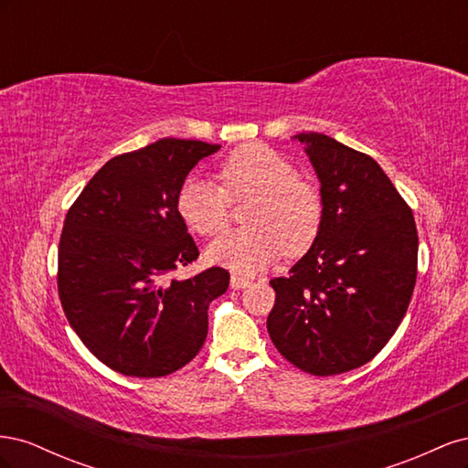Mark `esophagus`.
Returning <instances> with one entry per match:
<instances>
[{"mask_svg": "<svg viewBox=\"0 0 468 468\" xmlns=\"http://www.w3.org/2000/svg\"><path fill=\"white\" fill-rule=\"evenodd\" d=\"M250 279L248 277H242V275H238V273H234L232 277H230V287L234 289V291H239V289H246L248 285H250Z\"/></svg>", "mask_w": 468, "mask_h": 468, "instance_id": "34e87169", "label": "esophagus"}]
</instances>
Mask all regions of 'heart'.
Here are the masks:
<instances>
[{
    "label": "heart",
    "instance_id": "heart-1",
    "mask_svg": "<svg viewBox=\"0 0 468 468\" xmlns=\"http://www.w3.org/2000/svg\"><path fill=\"white\" fill-rule=\"evenodd\" d=\"M217 181L189 177L177 208L191 230L205 238L229 224L230 199H253L246 210L250 229L222 234L207 258L239 275H253L273 263L282 250L294 256L314 242L322 226V195L296 177L294 165L265 144H246L229 155Z\"/></svg>",
    "mask_w": 468,
    "mask_h": 468
}]
</instances>
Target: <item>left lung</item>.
I'll list each match as a JSON object with an SVG mask.
<instances>
[{
    "label": "left lung",
    "mask_w": 468,
    "mask_h": 468,
    "mask_svg": "<svg viewBox=\"0 0 468 468\" xmlns=\"http://www.w3.org/2000/svg\"><path fill=\"white\" fill-rule=\"evenodd\" d=\"M320 179L314 244L269 282L273 346L301 371L330 377L369 363L399 328L418 275V230L406 205L363 152L320 133L294 136Z\"/></svg>",
    "instance_id": "1"
}]
</instances>
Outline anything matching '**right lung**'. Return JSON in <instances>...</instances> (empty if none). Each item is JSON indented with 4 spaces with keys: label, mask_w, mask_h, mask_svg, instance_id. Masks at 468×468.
Returning <instances> with one entry per match:
<instances>
[{
    "label": "right lung",
    "mask_w": 468,
    "mask_h": 468,
    "mask_svg": "<svg viewBox=\"0 0 468 468\" xmlns=\"http://www.w3.org/2000/svg\"><path fill=\"white\" fill-rule=\"evenodd\" d=\"M220 146L162 138L109 160L69 207L58 246L64 314L93 356L126 377H165L201 351L222 267L164 277L199 258L177 208L183 181Z\"/></svg>",
    "instance_id": "1"
}]
</instances>
